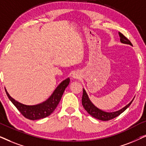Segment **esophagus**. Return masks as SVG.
<instances>
[{"instance_id":"1","label":"esophagus","mask_w":146,"mask_h":146,"mask_svg":"<svg viewBox=\"0 0 146 146\" xmlns=\"http://www.w3.org/2000/svg\"><path fill=\"white\" fill-rule=\"evenodd\" d=\"M72 77L73 78H78V76L77 75V74H72Z\"/></svg>"}]
</instances>
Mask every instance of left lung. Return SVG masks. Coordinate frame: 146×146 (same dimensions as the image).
<instances>
[{
    "label": "left lung",
    "instance_id": "obj_1",
    "mask_svg": "<svg viewBox=\"0 0 146 146\" xmlns=\"http://www.w3.org/2000/svg\"><path fill=\"white\" fill-rule=\"evenodd\" d=\"M118 34L119 37H120V42L121 43L132 46V44L131 43V42L129 41L126 37L124 36H123L121 33H119V32ZM133 99L134 98H133L132 100H131L128 104L122 108L121 109L119 110L112 111V112H108V111L102 110L99 109L90 100L84 88H83V95L82 98V106L84 108V109L87 111V112L90 115H92V116L95 117V118H96L98 119H100V120L108 121L110 120L111 119L115 118V117L118 116L119 115H120L121 113L123 112V111L130 106L131 102H132L133 100Z\"/></svg>",
    "mask_w": 146,
    "mask_h": 146
}]
</instances>
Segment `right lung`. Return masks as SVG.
<instances>
[{
	"label": "right lung",
	"mask_w": 146,
	"mask_h": 146,
	"mask_svg": "<svg viewBox=\"0 0 146 146\" xmlns=\"http://www.w3.org/2000/svg\"><path fill=\"white\" fill-rule=\"evenodd\" d=\"M70 78H68L58 86L54 90L50 96L46 100L38 104L32 106L20 103L19 102L15 100L9 95L6 88L5 91L10 100L26 118L31 119V120H36V119L44 118L53 112L54 110L56 108L57 106L58 105L64 92L66 88L68 86Z\"/></svg>",
	"instance_id": "1"
}]
</instances>
